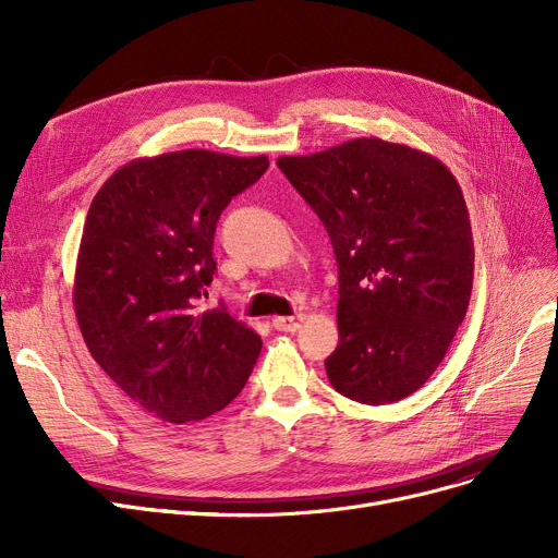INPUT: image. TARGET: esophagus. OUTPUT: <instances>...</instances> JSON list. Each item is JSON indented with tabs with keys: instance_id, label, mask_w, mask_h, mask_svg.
Wrapping results in <instances>:
<instances>
[{
	"instance_id": "34e87169",
	"label": "esophagus",
	"mask_w": 558,
	"mask_h": 558,
	"mask_svg": "<svg viewBox=\"0 0 558 558\" xmlns=\"http://www.w3.org/2000/svg\"><path fill=\"white\" fill-rule=\"evenodd\" d=\"M303 316H276L274 328L280 332H296L301 328Z\"/></svg>"
}]
</instances>
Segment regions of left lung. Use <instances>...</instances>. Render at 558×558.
I'll return each instance as SVG.
<instances>
[{
    "instance_id": "obj_1",
    "label": "left lung",
    "mask_w": 558,
    "mask_h": 558,
    "mask_svg": "<svg viewBox=\"0 0 558 558\" xmlns=\"http://www.w3.org/2000/svg\"><path fill=\"white\" fill-rule=\"evenodd\" d=\"M278 167L324 221L339 264L330 385L362 404L418 391L473 291L475 246L450 169L407 144L355 137Z\"/></svg>"
}]
</instances>
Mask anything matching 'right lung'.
<instances>
[{"label": "right lung", "mask_w": 558, "mask_h": 558, "mask_svg": "<svg viewBox=\"0 0 558 558\" xmlns=\"http://www.w3.org/2000/svg\"><path fill=\"white\" fill-rule=\"evenodd\" d=\"M269 158L185 149L117 169L87 210L74 274L83 341L112 383L167 423L238 396L262 339L226 307L201 312L217 221Z\"/></svg>", "instance_id": "add662e5"}]
</instances>
